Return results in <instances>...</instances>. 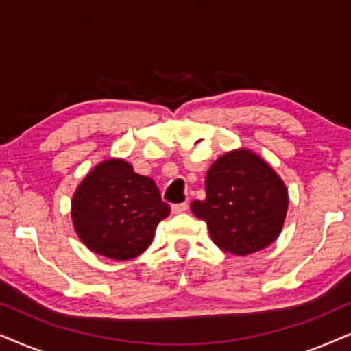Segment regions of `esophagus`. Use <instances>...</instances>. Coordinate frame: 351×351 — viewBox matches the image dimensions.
Listing matches in <instances>:
<instances>
[{
	"label": "esophagus",
	"mask_w": 351,
	"mask_h": 351,
	"mask_svg": "<svg viewBox=\"0 0 351 351\" xmlns=\"http://www.w3.org/2000/svg\"><path fill=\"white\" fill-rule=\"evenodd\" d=\"M189 209V204L186 203H179V204H172V208H171V210H172V214H182V213H185V210Z\"/></svg>",
	"instance_id": "34e87169"
}]
</instances>
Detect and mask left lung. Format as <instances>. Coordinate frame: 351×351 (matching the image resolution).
Wrapping results in <instances>:
<instances>
[{
    "mask_svg": "<svg viewBox=\"0 0 351 351\" xmlns=\"http://www.w3.org/2000/svg\"><path fill=\"white\" fill-rule=\"evenodd\" d=\"M287 189L280 176L256 153H225L206 174V199L193 201L191 213L208 223L210 238L234 256L262 251L285 223Z\"/></svg>",
    "mask_w": 351,
    "mask_h": 351,
    "instance_id": "obj_1",
    "label": "left lung"
}]
</instances>
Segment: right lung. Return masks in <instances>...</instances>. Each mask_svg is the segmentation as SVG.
I'll use <instances>...</instances> for the list:
<instances>
[{
    "instance_id": "1",
    "label": "right lung",
    "mask_w": 351,
    "mask_h": 351,
    "mask_svg": "<svg viewBox=\"0 0 351 351\" xmlns=\"http://www.w3.org/2000/svg\"><path fill=\"white\" fill-rule=\"evenodd\" d=\"M169 213L155 182L118 158L95 166L71 199V220L81 241L113 261L141 256Z\"/></svg>"
}]
</instances>
